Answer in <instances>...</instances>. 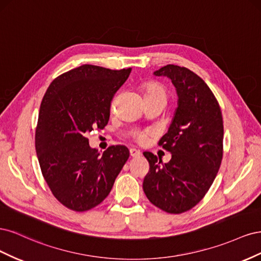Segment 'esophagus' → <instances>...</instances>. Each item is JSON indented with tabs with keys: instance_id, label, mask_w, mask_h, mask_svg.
<instances>
[{
	"instance_id": "34e87169",
	"label": "esophagus",
	"mask_w": 261,
	"mask_h": 261,
	"mask_svg": "<svg viewBox=\"0 0 261 261\" xmlns=\"http://www.w3.org/2000/svg\"><path fill=\"white\" fill-rule=\"evenodd\" d=\"M129 153H130V156H133V158H137V156H139L141 154V152L139 151V150H137L135 148H130L129 149Z\"/></svg>"
}]
</instances>
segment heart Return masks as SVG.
Segmentation results:
<instances>
[{
    "label": "heart",
    "mask_w": 261,
    "mask_h": 261,
    "mask_svg": "<svg viewBox=\"0 0 261 261\" xmlns=\"http://www.w3.org/2000/svg\"><path fill=\"white\" fill-rule=\"evenodd\" d=\"M143 91L145 94V98H154V97H162V98H167V92H165L164 87L161 86L160 84H158L155 82H147L143 85ZM149 132H139L136 133L135 138L139 141V143H144V141L147 139Z\"/></svg>",
    "instance_id": "obj_1"
}]
</instances>
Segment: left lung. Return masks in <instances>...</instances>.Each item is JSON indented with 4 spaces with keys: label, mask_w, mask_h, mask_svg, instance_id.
Here are the masks:
<instances>
[{
    "label": "left lung",
    "mask_w": 261,
    "mask_h": 261,
    "mask_svg": "<svg viewBox=\"0 0 261 261\" xmlns=\"http://www.w3.org/2000/svg\"><path fill=\"white\" fill-rule=\"evenodd\" d=\"M169 77L178 96L177 109L168 133L159 140L172 153L162 160L144 152L149 172L143 188L150 202L178 215L191 210L209 191L223 156V118L208 85L186 67L169 64L153 73Z\"/></svg>",
    "instance_id": "1"
}]
</instances>
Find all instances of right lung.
<instances>
[{"instance_id":"obj_1","label":"right lung","mask_w":261,"mask_h":261,"mask_svg":"<svg viewBox=\"0 0 261 261\" xmlns=\"http://www.w3.org/2000/svg\"><path fill=\"white\" fill-rule=\"evenodd\" d=\"M130 72L85 64L55 78L42 99L37 156L53 196L70 210L103 201L128 159L127 147L110 146L100 154L86 135L108 124L112 99Z\"/></svg>"}]
</instances>
